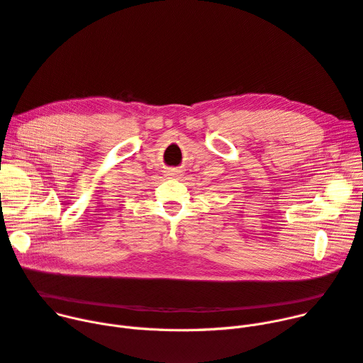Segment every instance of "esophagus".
Segmentation results:
<instances>
[{
	"label": "esophagus",
	"mask_w": 363,
	"mask_h": 363,
	"mask_svg": "<svg viewBox=\"0 0 363 363\" xmlns=\"http://www.w3.org/2000/svg\"><path fill=\"white\" fill-rule=\"evenodd\" d=\"M169 175H171V177H179L181 174H179V171H178V169H172V171H171V172H169Z\"/></svg>",
	"instance_id": "1"
}]
</instances>
